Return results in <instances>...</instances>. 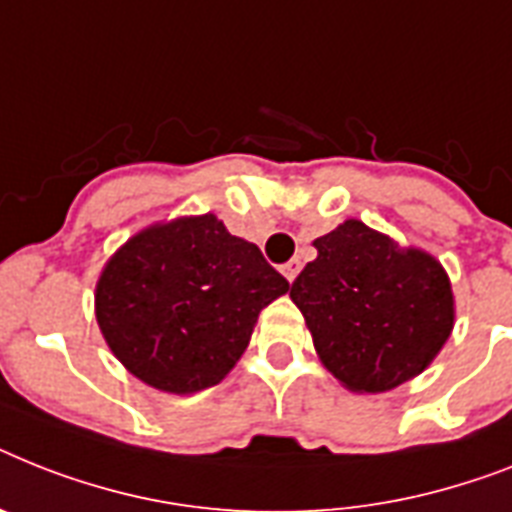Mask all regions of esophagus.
Here are the masks:
<instances>
[{
	"label": "esophagus",
	"mask_w": 512,
	"mask_h": 512,
	"mask_svg": "<svg viewBox=\"0 0 512 512\" xmlns=\"http://www.w3.org/2000/svg\"><path fill=\"white\" fill-rule=\"evenodd\" d=\"M299 268H302V265H299V260H289V263H284V265H281V273H284V276H286V281H289V284H292L294 278H297Z\"/></svg>",
	"instance_id": "1"
}]
</instances>
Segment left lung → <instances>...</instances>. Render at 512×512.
<instances>
[{"instance_id": "obj_1", "label": "left lung", "mask_w": 512, "mask_h": 512, "mask_svg": "<svg viewBox=\"0 0 512 512\" xmlns=\"http://www.w3.org/2000/svg\"><path fill=\"white\" fill-rule=\"evenodd\" d=\"M313 247L318 257L299 273L289 297L339 384L378 394L426 371L455 326L442 263L355 218L318 236Z\"/></svg>"}]
</instances>
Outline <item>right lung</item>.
I'll use <instances>...</instances> for the list:
<instances>
[{"label": "right lung", "mask_w": 512, "mask_h": 512, "mask_svg": "<svg viewBox=\"0 0 512 512\" xmlns=\"http://www.w3.org/2000/svg\"><path fill=\"white\" fill-rule=\"evenodd\" d=\"M286 292L289 281L218 215H184L141 228L107 260L94 313L128 373L194 394L231 373L260 310Z\"/></svg>", "instance_id": "obj_1"}]
</instances>
